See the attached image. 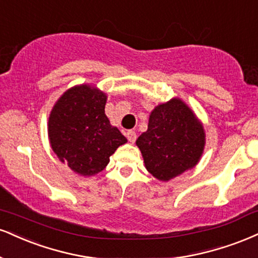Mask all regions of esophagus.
Instances as JSON below:
<instances>
[{
	"label": "esophagus",
	"instance_id": "obj_1",
	"mask_svg": "<svg viewBox=\"0 0 258 258\" xmlns=\"http://www.w3.org/2000/svg\"><path fill=\"white\" fill-rule=\"evenodd\" d=\"M126 137L128 139L131 143H135L136 139H137V135H136L135 131H132V130H130V131L126 132Z\"/></svg>",
	"mask_w": 258,
	"mask_h": 258
}]
</instances>
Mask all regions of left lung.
<instances>
[{"instance_id":"left-lung-1","label":"left lung","mask_w":258,"mask_h":258,"mask_svg":"<svg viewBox=\"0 0 258 258\" xmlns=\"http://www.w3.org/2000/svg\"><path fill=\"white\" fill-rule=\"evenodd\" d=\"M148 172L168 181L195 167L204 148V130L180 99L160 104L149 117L148 131L137 139Z\"/></svg>"}]
</instances>
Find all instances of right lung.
<instances>
[{
    "label": "right lung",
    "mask_w": 258,
    "mask_h": 258,
    "mask_svg": "<svg viewBox=\"0 0 258 258\" xmlns=\"http://www.w3.org/2000/svg\"><path fill=\"white\" fill-rule=\"evenodd\" d=\"M107 96L88 85L76 86L61 96L49 117V139L54 153L71 169L97 174L127 139L110 125L104 113Z\"/></svg>",
    "instance_id": "obj_1"
}]
</instances>
